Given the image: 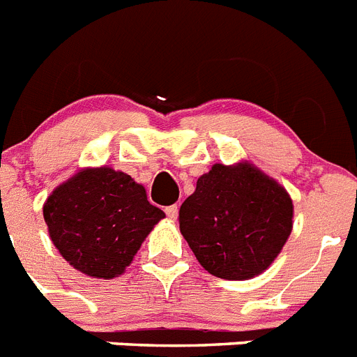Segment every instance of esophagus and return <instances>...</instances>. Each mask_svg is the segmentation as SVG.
I'll return each instance as SVG.
<instances>
[{"instance_id":"esophagus-1","label":"esophagus","mask_w":357,"mask_h":357,"mask_svg":"<svg viewBox=\"0 0 357 357\" xmlns=\"http://www.w3.org/2000/svg\"><path fill=\"white\" fill-rule=\"evenodd\" d=\"M164 211H166L168 218H172V220H176V216H178V207L176 206H168Z\"/></svg>"}]
</instances>
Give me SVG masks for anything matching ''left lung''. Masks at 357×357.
<instances>
[{
	"label": "left lung",
	"instance_id": "8db88e82",
	"mask_svg": "<svg viewBox=\"0 0 357 357\" xmlns=\"http://www.w3.org/2000/svg\"><path fill=\"white\" fill-rule=\"evenodd\" d=\"M198 263L220 279L259 275L291 234L293 204L282 185L247 162L214 164L178 211Z\"/></svg>",
	"mask_w": 357,
	"mask_h": 357
}]
</instances>
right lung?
Here are the masks:
<instances>
[{"label": "right lung", "instance_id": "right-lung-1", "mask_svg": "<svg viewBox=\"0 0 357 357\" xmlns=\"http://www.w3.org/2000/svg\"><path fill=\"white\" fill-rule=\"evenodd\" d=\"M50 238L78 272L112 279L125 272L164 213L130 175L84 169L50 195L43 207Z\"/></svg>", "mask_w": 357, "mask_h": 357}]
</instances>
